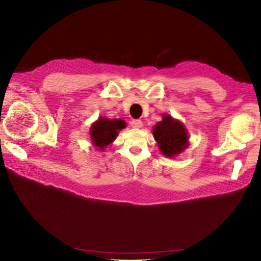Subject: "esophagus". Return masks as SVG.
Returning a JSON list of instances; mask_svg holds the SVG:
<instances>
[{
  "mask_svg": "<svg viewBox=\"0 0 261 261\" xmlns=\"http://www.w3.org/2000/svg\"><path fill=\"white\" fill-rule=\"evenodd\" d=\"M130 125H132V127H134V128H140L141 126H143V122H141L140 120H133L130 122Z\"/></svg>",
  "mask_w": 261,
  "mask_h": 261,
  "instance_id": "34e87169",
  "label": "esophagus"
}]
</instances>
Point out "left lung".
<instances>
[{
  "mask_svg": "<svg viewBox=\"0 0 261 261\" xmlns=\"http://www.w3.org/2000/svg\"><path fill=\"white\" fill-rule=\"evenodd\" d=\"M162 121L158 122L152 129L160 151L168 158H174L188 147L187 130L178 120L164 114Z\"/></svg>",
  "mask_w": 261,
  "mask_h": 261,
  "instance_id": "obj_1",
  "label": "left lung"
}]
</instances>
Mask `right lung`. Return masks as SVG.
Segmentation results:
<instances>
[{"label": "right lung", "mask_w": 261, "mask_h": 261, "mask_svg": "<svg viewBox=\"0 0 261 261\" xmlns=\"http://www.w3.org/2000/svg\"><path fill=\"white\" fill-rule=\"evenodd\" d=\"M126 127V123L123 120H109L107 117H99L91 125L90 138L92 145L101 150L110 146L117 137L118 132Z\"/></svg>", "instance_id": "add662e5"}]
</instances>
